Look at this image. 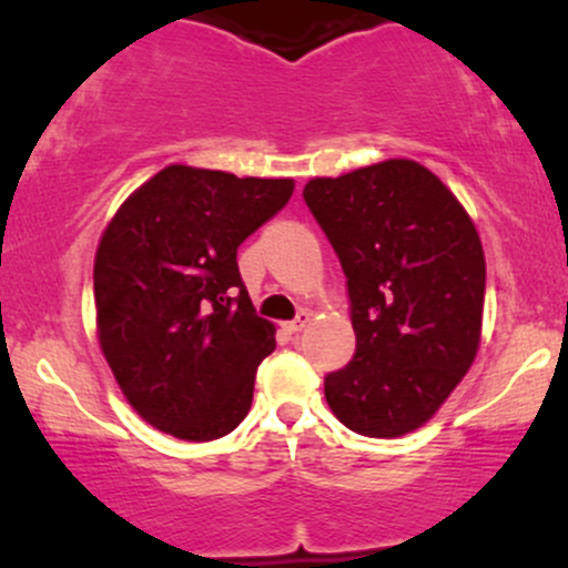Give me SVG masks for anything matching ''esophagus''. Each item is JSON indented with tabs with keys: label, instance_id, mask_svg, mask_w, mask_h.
<instances>
[{
	"label": "esophagus",
	"instance_id": "1",
	"mask_svg": "<svg viewBox=\"0 0 568 568\" xmlns=\"http://www.w3.org/2000/svg\"><path fill=\"white\" fill-rule=\"evenodd\" d=\"M307 323H310V312H304V310H302L297 317L290 320V323H284V331H286V333H300L302 327L307 325Z\"/></svg>",
	"mask_w": 568,
	"mask_h": 568
}]
</instances>
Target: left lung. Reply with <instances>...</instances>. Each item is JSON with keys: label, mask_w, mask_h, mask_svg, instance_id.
<instances>
[{"label": "left lung", "mask_w": 568, "mask_h": 568, "mask_svg": "<svg viewBox=\"0 0 568 568\" xmlns=\"http://www.w3.org/2000/svg\"><path fill=\"white\" fill-rule=\"evenodd\" d=\"M304 202L345 274L356 353L325 376L335 417L368 438L430 420L474 364L487 266L446 184L407 159L312 179Z\"/></svg>", "instance_id": "left-lung-1"}]
</instances>
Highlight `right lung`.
<instances>
[{
	"label": "right lung",
	"mask_w": 568,
	"mask_h": 568,
	"mask_svg": "<svg viewBox=\"0 0 568 568\" xmlns=\"http://www.w3.org/2000/svg\"><path fill=\"white\" fill-rule=\"evenodd\" d=\"M292 192V179L166 166L106 225L94 261L100 345L159 430L204 443L248 415L276 341L245 292L237 248Z\"/></svg>",
	"instance_id": "obj_1"
}]
</instances>
